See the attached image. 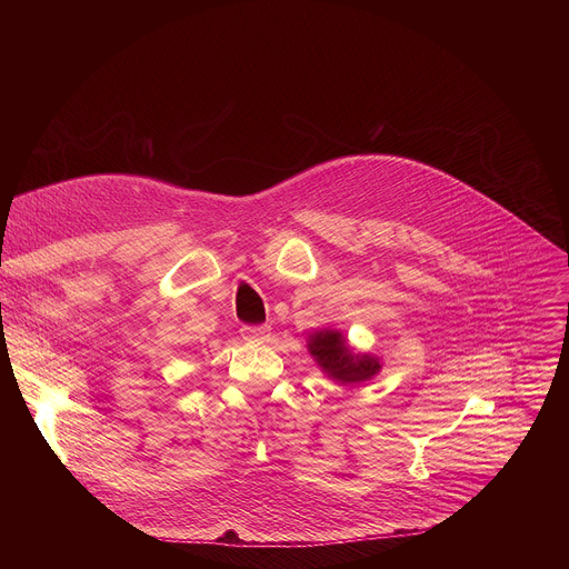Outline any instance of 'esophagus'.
Returning <instances> with one entry per match:
<instances>
[{
  "mask_svg": "<svg viewBox=\"0 0 569 569\" xmlns=\"http://www.w3.org/2000/svg\"><path fill=\"white\" fill-rule=\"evenodd\" d=\"M240 336L248 342H263L270 336V327H242Z\"/></svg>",
  "mask_w": 569,
  "mask_h": 569,
  "instance_id": "34e87169",
  "label": "esophagus"
}]
</instances>
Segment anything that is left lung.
<instances>
[{"label":"left lung","instance_id":"obj_1","mask_svg":"<svg viewBox=\"0 0 569 569\" xmlns=\"http://www.w3.org/2000/svg\"><path fill=\"white\" fill-rule=\"evenodd\" d=\"M308 351L321 371L342 385H358L380 371V360L369 353H353L340 331H315L308 340Z\"/></svg>","mask_w":569,"mask_h":569}]
</instances>
